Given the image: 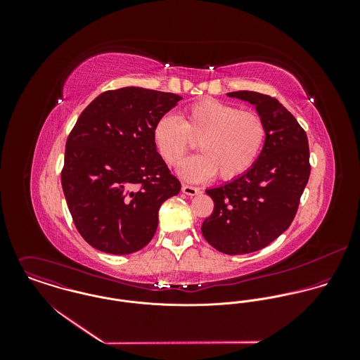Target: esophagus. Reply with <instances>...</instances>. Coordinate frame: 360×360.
Segmentation results:
<instances>
[{
    "mask_svg": "<svg viewBox=\"0 0 360 360\" xmlns=\"http://www.w3.org/2000/svg\"><path fill=\"white\" fill-rule=\"evenodd\" d=\"M181 191H183L186 195H191V197L201 194V190H200L198 187H194V186H188V184H183V187H181Z\"/></svg>",
    "mask_w": 360,
    "mask_h": 360,
    "instance_id": "1",
    "label": "esophagus"
}]
</instances>
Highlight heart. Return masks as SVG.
<instances>
[{
	"instance_id": "b5f03b06",
	"label": "heart",
	"mask_w": 360,
	"mask_h": 360,
	"mask_svg": "<svg viewBox=\"0 0 360 360\" xmlns=\"http://www.w3.org/2000/svg\"><path fill=\"white\" fill-rule=\"evenodd\" d=\"M266 136L259 113L213 98L188 105L183 119L163 115L154 127L156 148L170 166H179L198 141L202 154L186 160L179 170L183 179L194 183L216 173L221 180L238 179L257 162Z\"/></svg>"
}]
</instances>
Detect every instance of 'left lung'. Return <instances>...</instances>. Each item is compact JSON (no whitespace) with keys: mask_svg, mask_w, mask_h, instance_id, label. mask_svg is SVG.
<instances>
[{"mask_svg":"<svg viewBox=\"0 0 360 360\" xmlns=\"http://www.w3.org/2000/svg\"><path fill=\"white\" fill-rule=\"evenodd\" d=\"M227 96L255 105L267 136L247 173L206 190L214 206L201 231L214 250L243 255L267 247L291 226L308 184L309 144L305 130L276 98L255 91Z\"/></svg>","mask_w":360,"mask_h":360,"instance_id":"8db88e82","label":"left lung"}]
</instances>
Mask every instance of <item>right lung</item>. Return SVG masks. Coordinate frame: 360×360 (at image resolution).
Wrapping results in <instances>:
<instances>
[{
	"label": "right lung",
	"instance_id": "right-lung-1",
	"mask_svg": "<svg viewBox=\"0 0 360 360\" xmlns=\"http://www.w3.org/2000/svg\"><path fill=\"white\" fill-rule=\"evenodd\" d=\"M181 100L141 87L105 91L79 116L65 148L63 194L80 236L127 255L154 237L158 212L181 184L156 151L155 123Z\"/></svg>",
	"mask_w": 360,
	"mask_h": 360
}]
</instances>
